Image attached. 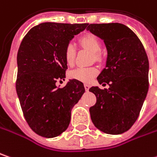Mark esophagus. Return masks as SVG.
Here are the masks:
<instances>
[{"mask_svg":"<svg viewBox=\"0 0 157 157\" xmlns=\"http://www.w3.org/2000/svg\"><path fill=\"white\" fill-rule=\"evenodd\" d=\"M84 87H85V90L86 91V92H87V91H89V88H90L89 85H86H86H84Z\"/></svg>","mask_w":157,"mask_h":157,"instance_id":"1","label":"esophagus"}]
</instances>
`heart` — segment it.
I'll return each instance as SVG.
<instances>
[{
  "mask_svg": "<svg viewBox=\"0 0 157 157\" xmlns=\"http://www.w3.org/2000/svg\"><path fill=\"white\" fill-rule=\"evenodd\" d=\"M79 44L84 48L91 51L94 58L99 60L101 58L100 51L101 49V43L98 38L94 34H86L79 39ZM76 56V48L74 45L68 44L64 49V59L68 65H72L74 63ZM98 74V70L94 67H78L69 72V77L71 79H76L83 83L91 82L94 78Z\"/></svg>",
  "mask_w": 157,
  "mask_h": 157,
  "instance_id": "obj_1",
  "label": "heart"
}]
</instances>
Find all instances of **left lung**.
<instances>
[{
	"label": "left lung",
	"instance_id": "1",
	"mask_svg": "<svg viewBox=\"0 0 157 157\" xmlns=\"http://www.w3.org/2000/svg\"><path fill=\"white\" fill-rule=\"evenodd\" d=\"M86 29L105 43L106 68L97 80L109 86V89H89L96 96V103L89 109L91 119L105 133L121 134L137 120L147 96V56L137 35L122 24H90Z\"/></svg>",
	"mask_w": 157,
	"mask_h": 157
}]
</instances>
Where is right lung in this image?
Segmentation results:
<instances>
[{
  "label": "right lung",
  "instance_id": "add662e5",
  "mask_svg": "<svg viewBox=\"0 0 157 157\" xmlns=\"http://www.w3.org/2000/svg\"><path fill=\"white\" fill-rule=\"evenodd\" d=\"M88 24L42 23L24 37L17 52L16 89L25 120L45 138L60 135L68 128L72 107L85 93L82 82L71 79L63 87L68 69L64 49Z\"/></svg>",
  "mask_w": 157,
  "mask_h": 157
}]
</instances>
